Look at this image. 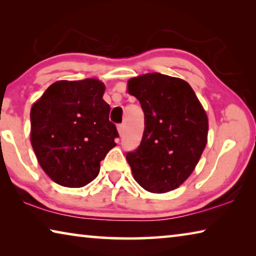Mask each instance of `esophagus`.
Returning <instances> with one entry per match:
<instances>
[{"label": "esophagus", "instance_id": "34e87169", "mask_svg": "<svg viewBox=\"0 0 256 256\" xmlns=\"http://www.w3.org/2000/svg\"><path fill=\"white\" fill-rule=\"evenodd\" d=\"M118 130L120 136H122V134H123V131H124V126H123V125H122V124L118 125Z\"/></svg>", "mask_w": 256, "mask_h": 256}]
</instances>
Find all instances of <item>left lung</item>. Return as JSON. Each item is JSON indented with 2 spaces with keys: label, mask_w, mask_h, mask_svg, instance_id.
<instances>
[{
  "label": "left lung",
  "mask_w": 256,
  "mask_h": 256,
  "mask_svg": "<svg viewBox=\"0 0 256 256\" xmlns=\"http://www.w3.org/2000/svg\"><path fill=\"white\" fill-rule=\"evenodd\" d=\"M128 89L144 112L141 144L126 154L134 180L149 192H170L188 180L206 148V112L178 78L149 73L130 80Z\"/></svg>",
  "instance_id": "8db88e82"
}]
</instances>
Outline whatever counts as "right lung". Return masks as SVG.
Wrapping results in <instances>:
<instances>
[{"instance_id":"obj_1","label":"right lung","mask_w":256,"mask_h":256,"mask_svg":"<svg viewBox=\"0 0 256 256\" xmlns=\"http://www.w3.org/2000/svg\"><path fill=\"white\" fill-rule=\"evenodd\" d=\"M97 79L58 81L30 112L32 149L55 183L82 188L99 174L100 162L116 146L118 132Z\"/></svg>"}]
</instances>
